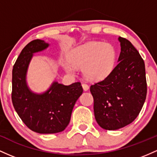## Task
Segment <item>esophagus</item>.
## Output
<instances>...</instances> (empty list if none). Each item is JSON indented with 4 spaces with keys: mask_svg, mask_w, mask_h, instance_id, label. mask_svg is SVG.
Listing matches in <instances>:
<instances>
[{
    "mask_svg": "<svg viewBox=\"0 0 157 157\" xmlns=\"http://www.w3.org/2000/svg\"><path fill=\"white\" fill-rule=\"evenodd\" d=\"M82 87H83L84 91H87V90H88V89H89V86H88L87 84L85 83L82 84Z\"/></svg>",
    "mask_w": 157,
    "mask_h": 157,
    "instance_id": "1",
    "label": "esophagus"
}]
</instances>
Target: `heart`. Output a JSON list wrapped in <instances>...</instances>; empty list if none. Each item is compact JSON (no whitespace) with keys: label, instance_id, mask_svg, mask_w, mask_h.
Instances as JSON below:
<instances>
[{"label":"heart","instance_id":"obj_1","mask_svg":"<svg viewBox=\"0 0 157 157\" xmlns=\"http://www.w3.org/2000/svg\"><path fill=\"white\" fill-rule=\"evenodd\" d=\"M117 52L108 43L90 41L73 49L65 62L68 73H74L75 67H83L84 75L92 81L106 78L115 66Z\"/></svg>","mask_w":157,"mask_h":157}]
</instances>
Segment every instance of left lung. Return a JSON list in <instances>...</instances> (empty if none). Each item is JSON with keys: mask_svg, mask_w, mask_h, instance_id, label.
Instances as JSON below:
<instances>
[{"mask_svg": "<svg viewBox=\"0 0 157 157\" xmlns=\"http://www.w3.org/2000/svg\"><path fill=\"white\" fill-rule=\"evenodd\" d=\"M119 40L121 52L118 64L106 78L90 86L96 120L109 131L133 122L147 95L143 59L129 40L121 37Z\"/></svg>", "mask_w": 157, "mask_h": 157, "instance_id": "8db88e82", "label": "left lung"}]
</instances>
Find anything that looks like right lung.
<instances>
[{
	"mask_svg": "<svg viewBox=\"0 0 157 157\" xmlns=\"http://www.w3.org/2000/svg\"><path fill=\"white\" fill-rule=\"evenodd\" d=\"M49 44L32 40L23 49L12 69V101L15 111L29 129L38 133L63 131L70 123L75 101L83 93L80 82L64 85L54 82L46 92L33 93L26 76L33 53L45 50Z\"/></svg>",
	"mask_w": 157,
	"mask_h": 157,
	"instance_id": "add662e5",
	"label": "right lung"
}]
</instances>
